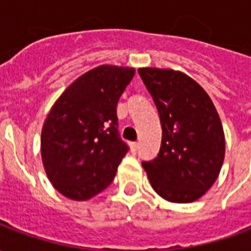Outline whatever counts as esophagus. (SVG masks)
<instances>
[{"label": "esophagus", "instance_id": "esophagus-1", "mask_svg": "<svg viewBox=\"0 0 251 251\" xmlns=\"http://www.w3.org/2000/svg\"><path fill=\"white\" fill-rule=\"evenodd\" d=\"M130 149L131 152L136 153L137 151H138V144H137V142H130Z\"/></svg>", "mask_w": 251, "mask_h": 251}]
</instances>
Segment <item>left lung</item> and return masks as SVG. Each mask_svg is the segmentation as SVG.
Segmentation results:
<instances>
[{
  "label": "left lung",
  "instance_id": "obj_1",
  "mask_svg": "<svg viewBox=\"0 0 251 251\" xmlns=\"http://www.w3.org/2000/svg\"><path fill=\"white\" fill-rule=\"evenodd\" d=\"M157 107L163 138L157 157L144 161L153 189L175 203H191L211 188L225 160V133L208 94L180 71L140 68Z\"/></svg>",
  "mask_w": 251,
  "mask_h": 251
}]
</instances>
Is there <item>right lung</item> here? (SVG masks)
Masks as SVG:
<instances>
[{
    "mask_svg": "<svg viewBox=\"0 0 251 251\" xmlns=\"http://www.w3.org/2000/svg\"><path fill=\"white\" fill-rule=\"evenodd\" d=\"M134 68L99 66L70 84L41 130V158L52 185L72 200L107 188L129 147L118 133L117 103Z\"/></svg>",
    "mask_w": 251,
    "mask_h": 251,
    "instance_id": "obj_1",
    "label": "right lung"
}]
</instances>
